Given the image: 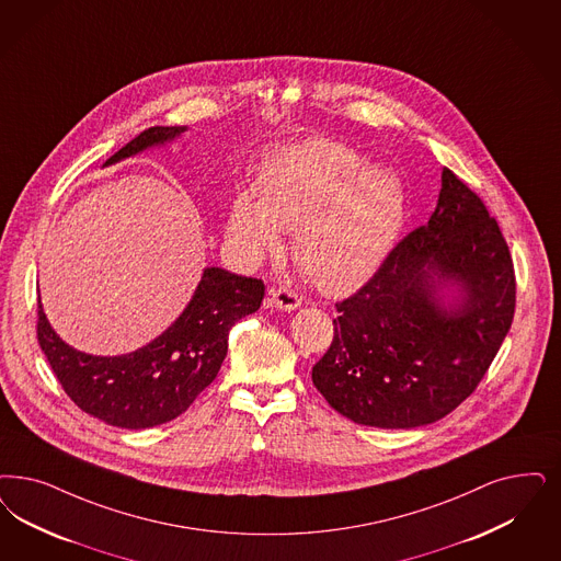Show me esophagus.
<instances>
[{
  "label": "esophagus",
  "instance_id": "1",
  "mask_svg": "<svg viewBox=\"0 0 561 561\" xmlns=\"http://www.w3.org/2000/svg\"><path fill=\"white\" fill-rule=\"evenodd\" d=\"M270 296L271 302L279 310H288L290 312V310H296L302 305L298 294L291 291L290 288H275V290L270 291Z\"/></svg>",
  "mask_w": 561,
  "mask_h": 561
}]
</instances>
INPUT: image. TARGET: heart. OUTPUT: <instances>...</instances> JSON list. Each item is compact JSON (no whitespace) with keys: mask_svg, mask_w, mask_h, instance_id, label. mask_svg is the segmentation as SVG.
<instances>
[{"mask_svg":"<svg viewBox=\"0 0 561 561\" xmlns=\"http://www.w3.org/2000/svg\"><path fill=\"white\" fill-rule=\"evenodd\" d=\"M407 213L398 174L367 165L360 154L329 140H309L275 154L261 174L259 198L240 194L228 238L259 263L294 230L291 256L329 294L352 290L381 267Z\"/></svg>","mask_w":561,"mask_h":561,"instance_id":"1","label":"heart"}]
</instances>
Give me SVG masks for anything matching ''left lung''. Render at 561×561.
<instances>
[{
	"label": "left lung",
	"mask_w": 561,
	"mask_h": 561,
	"mask_svg": "<svg viewBox=\"0 0 561 561\" xmlns=\"http://www.w3.org/2000/svg\"><path fill=\"white\" fill-rule=\"evenodd\" d=\"M514 302V265L497 221L444 168L428 224L335 305L333 342L312 367V383L358 425H431L477 389Z\"/></svg>",
	"instance_id": "8db88e82"
}]
</instances>
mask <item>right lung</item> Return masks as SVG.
Masks as SVG:
<instances>
[{
  "mask_svg": "<svg viewBox=\"0 0 561 561\" xmlns=\"http://www.w3.org/2000/svg\"><path fill=\"white\" fill-rule=\"evenodd\" d=\"M186 126H153L136 136L103 168L149 149L174 142ZM261 279L205 267L186 309L147 346L98 356L66 344L43 310L39 296L37 335L64 391L87 414L119 428H151L174 421L217 377L228 354L230 329L259 310Z\"/></svg>",
  "mask_w": 561,
  "mask_h": 561,
  "instance_id": "right-lung-1",
  "label": "right lung"
}]
</instances>
